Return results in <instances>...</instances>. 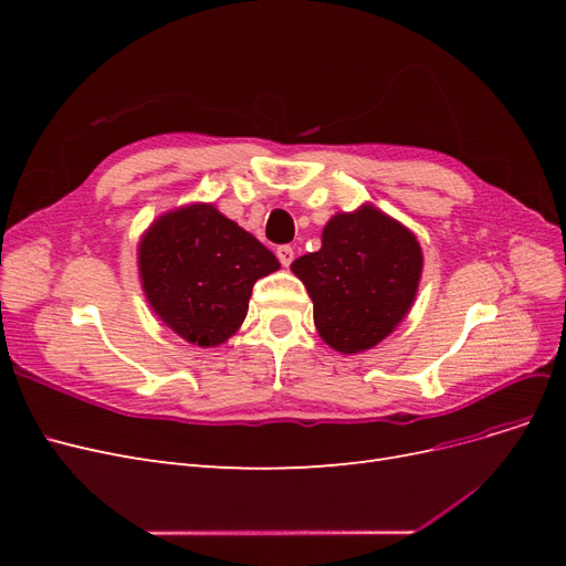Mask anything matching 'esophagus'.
Segmentation results:
<instances>
[{
  "label": "esophagus",
  "mask_w": 566,
  "mask_h": 566,
  "mask_svg": "<svg viewBox=\"0 0 566 566\" xmlns=\"http://www.w3.org/2000/svg\"><path fill=\"white\" fill-rule=\"evenodd\" d=\"M276 256H279L283 266H290V264H293V260H295V252H293V248H290V245H281L276 250Z\"/></svg>",
  "instance_id": "34e87169"
}]
</instances>
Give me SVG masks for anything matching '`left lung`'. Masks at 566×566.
<instances>
[{
  "mask_svg": "<svg viewBox=\"0 0 566 566\" xmlns=\"http://www.w3.org/2000/svg\"><path fill=\"white\" fill-rule=\"evenodd\" d=\"M314 302L321 339L339 354L380 345L406 318L422 276L416 233L373 202L337 212L321 233V250L293 264Z\"/></svg>",
  "mask_w": 566,
  "mask_h": 566,
  "instance_id": "1",
  "label": "left lung"
}]
</instances>
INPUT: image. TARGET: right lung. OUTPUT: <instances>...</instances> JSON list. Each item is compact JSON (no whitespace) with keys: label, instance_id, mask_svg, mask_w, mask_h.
Segmentation results:
<instances>
[{"label":"right lung","instance_id":"obj_1","mask_svg":"<svg viewBox=\"0 0 566 566\" xmlns=\"http://www.w3.org/2000/svg\"><path fill=\"white\" fill-rule=\"evenodd\" d=\"M136 256L153 314L202 349L235 335L248 316L252 285L281 269L271 250L212 202L160 214L139 238Z\"/></svg>","mask_w":566,"mask_h":566}]
</instances>
